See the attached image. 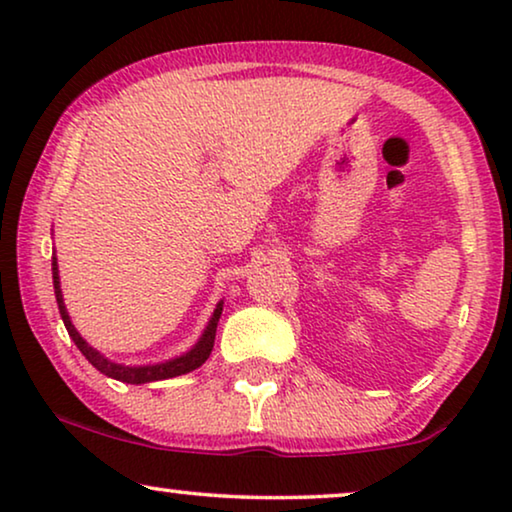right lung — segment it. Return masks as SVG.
Returning a JSON list of instances; mask_svg holds the SVG:
<instances>
[{"label":"right lung","instance_id":"1","mask_svg":"<svg viewBox=\"0 0 512 512\" xmlns=\"http://www.w3.org/2000/svg\"><path fill=\"white\" fill-rule=\"evenodd\" d=\"M53 289H55V300H58L60 317H62V321H65V328H67L69 338L74 340V345L81 349V354L86 356V359L93 363V366L100 370L102 375L114 377V380H118V382L146 384V382L170 380V377H177V375H186V373H191V370L200 368L202 363L209 359V354H212V349H214L216 326H219V319H221V312H223V300H219V305H216L212 319L207 321V326H205V331H202L200 340L195 342V345L188 349L186 354L174 356V359L163 361V363H149V366H123V363L111 361L104 354L97 352L95 347H90L88 342L81 338V333L74 328L72 319H69L67 307H65V300H62L60 275H58V258H55V254H53Z\"/></svg>","mask_w":512,"mask_h":512}]
</instances>
